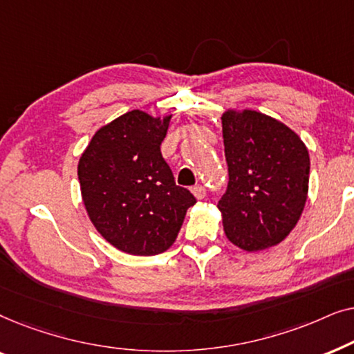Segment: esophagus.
<instances>
[{"label": "esophagus", "mask_w": 354, "mask_h": 354, "mask_svg": "<svg viewBox=\"0 0 354 354\" xmlns=\"http://www.w3.org/2000/svg\"><path fill=\"white\" fill-rule=\"evenodd\" d=\"M192 193L195 195V198H198V200H203V198L206 196V188L198 183V185L192 187Z\"/></svg>", "instance_id": "obj_1"}]
</instances>
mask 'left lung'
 Instances as JSON below:
<instances>
[{
  "mask_svg": "<svg viewBox=\"0 0 354 354\" xmlns=\"http://www.w3.org/2000/svg\"><path fill=\"white\" fill-rule=\"evenodd\" d=\"M221 119L229 185L217 207L227 239L245 251L279 245L306 205V145L283 122L258 111L227 109Z\"/></svg>",
  "mask_w": 354,
  "mask_h": 354,
  "instance_id": "left-lung-1",
  "label": "left lung"
}]
</instances>
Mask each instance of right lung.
Listing matches in <instances>:
<instances>
[{
	"label": "right lung",
	"mask_w": 354,
	"mask_h": 354,
	"mask_svg": "<svg viewBox=\"0 0 354 354\" xmlns=\"http://www.w3.org/2000/svg\"><path fill=\"white\" fill-rule=\"evenodd\" d=\"M171 118L129 111L103 125L79 159L77 174L90 221L124 253H164L196 203L187 188L176 185L161 154Z\"/></svg>",
	"instance_id": "1"
}]
</instances>
